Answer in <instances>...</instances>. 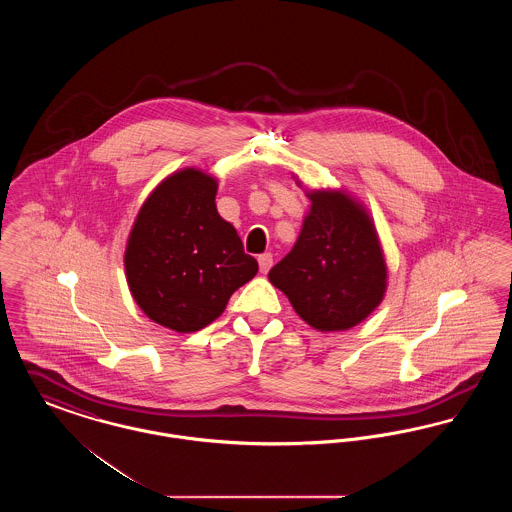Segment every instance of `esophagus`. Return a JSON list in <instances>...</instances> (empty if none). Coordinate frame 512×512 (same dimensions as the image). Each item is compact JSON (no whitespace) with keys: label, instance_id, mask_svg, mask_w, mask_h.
Masks as SVG:
<instances>
[{"label":"esophagus","instance_id":"obj_1","mask_svg":"<svg viewBox=\"0 0 512 512\" xmlns=\"http://www.w3.org/2000/svg\"><path fill=\"white\" fill-rule=\"evenodd\" d=\"M272 253H263V255H259V268H261V272L263 274H267L270 267H272Z\"/></svg>","mask_w":512,"mask_h":512}]
</instances>
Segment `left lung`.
<instances>
[{
    "label": "left lung",
    "mask_w": 512,
    "mask_h": 512,
    "mask_svg": "<svg viewBox=\"0 0 512 512\" xmlns=\"http://www.w3.org/2000/svg\"><path fill=\"white\" fill-rule=\"evenodd\" d=\"M292 251L268 272L295 313L320 332L349 330L384 299L388 267L365 207L338 190H313Z\"/></svg>",
    "instance_id": "left-lung-1"
}]
</instances>
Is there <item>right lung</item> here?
<instances>
[{
	"label": "right lung",
	"instance_id": "1",
	"mask_svg": "<svg viewBox=\"0 0 512 512\" xmlns=\"http://www.w3.org/2000/svg\"><path fill=\"white\" fill-rule=\"evenodd\" d=\"M217 188L207 172H174L149 194L128 236L130 293L147 318L174 332L211 324L259 270L236 228L220 217Z\"/></svg>",
	"mask_w": 512,
	"mask_h": 512
}]
</instances>
